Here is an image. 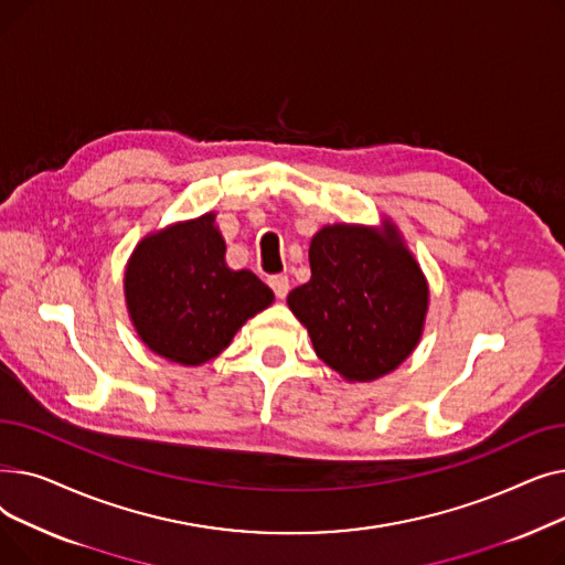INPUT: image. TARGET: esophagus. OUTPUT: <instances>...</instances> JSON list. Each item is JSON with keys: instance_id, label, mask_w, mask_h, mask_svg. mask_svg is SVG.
<instances>
[{"instance_id": "esophagus-1", "label": "esophagus", "mask_w": 565, "mask_h": 565, "mask_svg": "<svg viewBox=\"0 0 565 565\" xmlns=\"http://www.w3.org/2000/svg\"><path fill=\"white\" fill-rule=\"evenodd\" d=\"M267 284H270V288L275 290V295H277L279 300H284L286 295H288V290H290V281H288L286 275H275V277H270V281H267Z\"/></svg>"}]
</instances>
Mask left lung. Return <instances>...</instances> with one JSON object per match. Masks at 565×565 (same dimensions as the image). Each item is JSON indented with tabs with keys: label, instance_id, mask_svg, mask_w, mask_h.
Returning a JSON list of instances; mask_svg holds the SVG:
<instances>
[{
	"label": "left lung",
	"instance_id": "8db88e82",
	"mask_svg": "<svg viewBox=\"0 0 565 565\" xmlns=\"http://www.w3.org/2000/svg\"><path fill=\"white\" fill-rule=\"evenodd\" d=\"M311 279L288 292L318 358L350 382L394 371L419 343L428 284L392 224H334L309 247Z\"/></svg>",
	"mask_w": 565,
	"mask_h": 565
}]
</instances>
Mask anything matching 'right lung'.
<instances>
[{
	"instance_id": "add662e5",
	"label": "right lung",
	"mask_w": 565,
	"mask_h": 565,
	"mask_svg": "<svg viewBox=\"0 0 565 565\" xmlns=\"http://www.w3.org/2000/svg\"><path fill=\"white\" fill-rule=\"evenodd\" d=\"M207 213L137 245L126 270L128 311L141 341L160 358L199 366L231 343L275 295L254 273L231 270Z\"/></svg>"
}]
</instances>
